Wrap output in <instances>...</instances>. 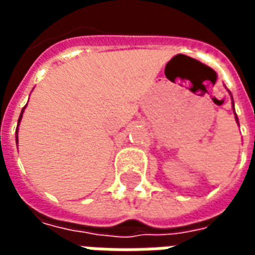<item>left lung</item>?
Segmentation results:
<instances>
[{"mask_svg":"<svg viewBox=\"0 0 255 255\" xmlns=\"http://www.w3.org/2000/svg\"><path fill=\"white\" fill-rule=\"evenodd\" d=\"M236 120H238V119H236Z\"/></svg>","mask_w":255,"mask_h":255,"instance_id":"8db88e82","label":"left lung"}]
</instances>
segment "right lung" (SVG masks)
Masks as SVG:
<instances>
[{"instance_id": "right-lung-1", "label": "right lung", "mask_w": 255, "mask_h": 255, "mask_svg": "<svg viewBox=\"0 0 255 255\" xmlns=\"http://www.w3.org/2000/svg\"><path fill=\"white\" fill-rule=\"evenodd\" d=\"M21 115H23V111H21ZM21 115H20V117H19V123H20V120H21ZM17 133V132H16ZM16 140H17V136H16Z\"/></svg>"}]
</instances>
